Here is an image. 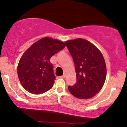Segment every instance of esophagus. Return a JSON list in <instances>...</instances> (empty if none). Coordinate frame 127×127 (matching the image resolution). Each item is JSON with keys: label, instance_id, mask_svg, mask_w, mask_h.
Segmentation results:
<instances>
[{"label": "esophagus", "instance_id": "1", "mask_svg": "<svg viewBox=\"0 0 127 127\" xmlns=\"http://www.w3.org/2000/svg\"><path fill=\"white\" fill-rule=\"evenodd\" d=\"M65 76H66V75H65V74H64V75H62V76L60 77V78H65Z\"/></svg>", "mask_w": 127, "mask_h": 127}]
</instances>
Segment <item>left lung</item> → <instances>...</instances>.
<instances>
[{"instance_id":"left-lung-1","label":"left lung","mask_w":127,"mask_h":127,"mask_svg":"<svg viewBox=\"0 0 127 127\" xmlns=\"http://www.w3.org/2000/svg\"><path fill=\"white\" fill-rule=\"evenodd\" d=\"M75 63L77 82L68 86L76 98L88 99L95 95L104 85L106 65L100 50L93 43L81 38L65 42Z\"/></svg>"}]
</instances>
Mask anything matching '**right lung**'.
Instances as JSON below:
<instances>
[{"label":"right lung","instance_id":"1","mask_svg":"<svg viewBox=\"0 0 127 127\" xmlns=\"http://www.w3.org/2000/svg\"><path fill=\"white\" fill-rule=\"evenodd\" d=\"M65 46L63 42L45 37L29 48L22 55L17 67L23 88L34 94H42L51 89L55 76L50 59Z\"/></svg>","mask_w":127,"mask_h":127}]
</instances>
